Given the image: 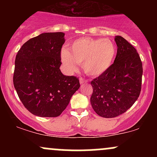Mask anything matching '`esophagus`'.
<instances>
[{"mask_svg":"<svg viewBox=\"0 0 157 157\" xmlns=\"http://www.w3.org/2000/svg\"><path fill=\"white\" fill-rule=\"evenodd\" d=\"M87 80L86 79L83 78V77H80V84H82V83H85V82H87Z\"/></svg>","mask_w":157,"mask_h":157,"instance_id":"34e87169","label":"esophagus"}]
</instances>
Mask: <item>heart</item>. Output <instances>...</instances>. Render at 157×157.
I'll return each instance as SVG.
<instances>
[{"mask_svg": "<svg viewBox=\"0 0 157 157\" xmlns=\"http://www.w3.org/2000/svg\"><path fill=\"white\" fill-rule=\"evenodd\" d=\"M116 54V46L111 40L84 37L75 40L69 50L63 48L61 60L68 71H76L80 65L87 75L96 77L109 69Z\"/></svg>", "mask_w": 157, "mask_h": 157, "instance_id": "1", "label": "heart"}]
</instances>
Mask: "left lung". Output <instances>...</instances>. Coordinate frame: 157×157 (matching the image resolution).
<instances>
[{"label":"left lung","mask_w":157,"mask_h":157,"mask_svg":"<svg viewBox=\"0 0 157 157\" xmlns=\"http://www.w3.org/2000/svg\"><path fill=\"white\" fill-rule=\"evenodd\" d=\"M117 52L113 63L91 82V104L99 116L113 118L125 113L140 94L143 69L140 55L121 36L115 37Z\"/></svg>","instance_id":"8db88e82"}]
</instances>
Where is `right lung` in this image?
Returning a JSON list of instances; mask_svg holds the SVG:
<instances>
[{
    "label": "right lung",
    "mask_w": 157,
    "mask_h": 157,
    "mask_svg": "<svg viewBox=\"0 0 157 157\" xmlns=\"http://www.w3.org/2000/svg\"><path fill=\"white\" fill-rule=\"evenodd\" d=\"M63 32L43 33L29 40L17 52L13 83L20 100L32 114L60 116L80 88L79 79L60 69Z\"/></svg>",
    "instance_id": "add662e5"
}]
</instances>
